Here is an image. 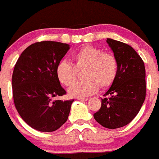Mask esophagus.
Here are the masks:
<instances>
[{"label": "esophagus", "mask_w": 159, "mask_h": 159, "mask_svg": "<svg viewBox=\"0 0 159 159\" xmlns=\"http://www.w3.org/2000/svg\"><path fill=\"white\" fill-rule=\"evenodd\" d=\"M77 99L80 100V101H87V98H77Z\"/></svg>", "instance_id": "esophagus-1"}]
</instances>
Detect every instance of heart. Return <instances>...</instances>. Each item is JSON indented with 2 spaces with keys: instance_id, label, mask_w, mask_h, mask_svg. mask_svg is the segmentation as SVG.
Listing matches in <instances>:
<instances>
[{
  "instance_id": "obj_1",
  "label": "heart",
  "mask_w": 159,
  "mask_h": 159,
  "mask_svg": "<svg viewBox=\"0 0 159 159\" xmlns=\"http://www.w3.org/2000/svg\"><path fill=\"white\" fill-rule=\"evenodd\" d=\"M74 65L67 61L59 63L56 69L58 80L65 86L76 81L78 70L85 69L84 79L86 81L74 84L68 92L71 97L84 98L95 93L99 89L110 87L118 73V62L115 57L105 53L102 50L85 46L71 57Z\"/></svg>"
}]
</instances>
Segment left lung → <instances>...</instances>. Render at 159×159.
<instances>
[{"label":"left lung","instance_id":"left-lung-1","mask_svg":"<svg viewBox=\"0 0 159 159\" xmlns=\"http://www.w3.org/2000/svg\"><path fill=\"white\" fill-rule=\"evenodd\" d=\"M118 62L115 81L102 98L101 108L94 113L102 127L116 129L127 125L138 115L146 95L145 67L141 57L130 46L107 39Z\"/></svg>","mask_w":159,"mask_h":159}]
</instances>
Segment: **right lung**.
<instances>
[{
    "label": "right lung",
    "mask_w": 159,
    "mask_h": 159,
    "mask_svg": "<svg viewBox=\"0 0 159 159\" xmlns=\"http://www.w3.org/2000/svg\"><path fill=\"white\" fill-rule=\"evenodd\" d=\"M70 49L53 41L37 42L21 53L12 75L15 108L23 120L35 130L52 132L67 120L74 99L54 100L65 95L56 69Z\"/></svg>",
    "instance_id": "add662e5"
}]
</instances>
